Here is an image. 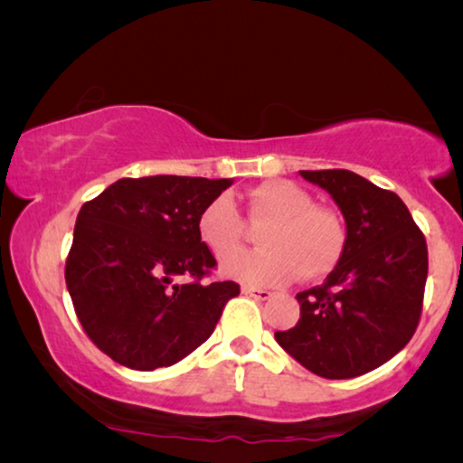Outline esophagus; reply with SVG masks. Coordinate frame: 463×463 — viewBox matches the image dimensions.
Instances as JSON below:
<instances>
[{
    "label": "esophagus",
    "instance_id": "34e87169",
    "mask_svg": "<svg viewBox=\"0 0 463 463\" xmlns=\"http://www.w3.org/2000/svg\"><path fill=\"white\" fill-rule=\"evenodd\" d=\"M242 295L255 297L257 301H268V299H271V297H274V293H269V290L255 288V287H242Z\"/></svg>",
    "mask_w": 463,
    "mask_h": 463
}]
</instances>
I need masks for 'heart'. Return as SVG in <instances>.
<instances>
[{
	"label": "heart",
	"instance_id": "b5f03b06",
	"mask_svg": "<svg viewBox=\"0 0 463 463\" xmlns=\"http://www.w3.org/2000/svg\"><path fill=\"white\" fill-rule=\"evenodd\" d=\"M252 223H265L257 250H237L244 238V221L230 195H217L202 208L198 236L219 261L221 274L246 287H282L297 276L318 280L344 255L345 227L331 208L293 181H265L246 194ZM228 255L225 256L224 252Z\"/></svg>",
	"mask_w": 463,
	"mask_h": 463
}]
</instances>
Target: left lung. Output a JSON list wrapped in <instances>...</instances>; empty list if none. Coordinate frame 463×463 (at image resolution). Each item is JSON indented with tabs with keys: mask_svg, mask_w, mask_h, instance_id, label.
Segmentation results:
<instances>
[{
	"mask_svg": "<svg viewBox=\"0 0 463 463\" xmlns=\"http://www.w3.org/2000/svg\"><path fill=\"white\" fill-rule=\"evenodd\" d=\"M345 221L344 255L320 287L297 295L299 322L276 341L326 379L364 375L413 337L428 278L426 238L409 208L352 170H299Z\"/></svg>",
	"mask_w": 463,
	"mask_h": 463,
	"instance_id": "left-lung-1",
	"label": "left lung"
}]
</instances>
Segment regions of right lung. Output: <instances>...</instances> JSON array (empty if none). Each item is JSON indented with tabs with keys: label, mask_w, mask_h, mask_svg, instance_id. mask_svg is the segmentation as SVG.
Returning a JSON list of instances; mask_svg holds the SVG:
<instances>
[{
	"label": "right lung",
	"mask_w": 463,
	"mask_h": 463,
	"mask_svg": "<svg viewBox=\"0 0 463 463\" xmlns=\"http://www.w3.org/2000/svg\"><path fill=\"white\" fill-rule=\"evenodd\" d=\"M232 179H119L80 208L65 280L99 350L137 371L189 356L211 337L236 282L202 284L214 257L198 217ZM176 277H194L187 285Z\"/></svg>",
	"instance_id": "obj_1"
}]
</instances>
